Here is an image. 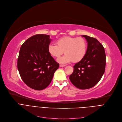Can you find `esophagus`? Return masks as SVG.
Listing matches in <instances>:
<instances>
[{"label":"esophagus","mask_w":122,"mask_h":122,"mask_svg":"<svg viewBox=\"0 0 122 122\" xmlns=\"http://www.w3.org/2000/svg\"><path fill=\"white\" fill-rule=\"evenodd\" d=\"M66 64H60V67H64V66H66Z\"/></svg>","instance_id":"obj_1"}]
</instances>
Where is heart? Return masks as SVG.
Segmentation results:
<instances>
[{"mask_svg": "<svg viewBox=\"0 0 122 122\" xmlns=\"http://www.w3.org/2000/svg\"><path fill=\"white\" fill-rule=\"evenodd\" d=\"M56 44H50L48 52L50 55L58 58L64 52L66 54L57 61L60 63H66L73 61L78 62L82 60L87 52V44L81 37H64L56 41Z\"/></svg>", "mask_w": 122, "mask_h": 122, "instance_id": "obj_1", "label": "heart"}]
</instances>
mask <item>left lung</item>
I'll list each match as a JSON object with an SVG mask.
<instances>
[{"instance_id": "obj_1", "label": "left lung", "mask_w": 122, "mask_h": 122, "mask_svg": "<svg viewBox=\"0 0 122 122\" xmlns=\"http://www.w3.org/2000/svg\"><path fill=\"white\" fill-rule=\"evenodd\" d=\"M87 42V50L84 58L75 64L69 76L71 82L80 89L93 87L101 79L105 68L104 48L97 39L82 35Z\"/></svg>"}]
</instances>
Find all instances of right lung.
Wrapping results in <instances>:
<instances>
[{"label":"right lung","mask_w":122,"mask_h":122,"mask_svg":"<svg viewBox=\"0 0 122 122\" xmlns=\"http://www.w3.org/2000/svg\"><path fill=\"white\" fill-rule=\"evenodd\" d=\"M51 41L49 35H35L20 48L17 62L19 72L25 83L34 90H42L48 87L59 67L48 52Z\"/></svg>","instance_id":"1"}]
</instances>
